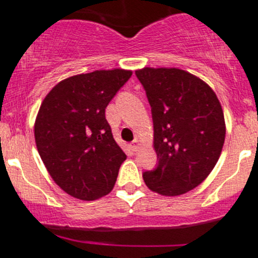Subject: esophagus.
I'll use <instances>...</instances> for the list:
<instances>
[{
  "label": "esophagus",
  "instance_id": "obj_1",
  "mask_svg": "<svg viewBox=\"0 0 258 258\" xmlns=\"http://www.w3.org/2000/svg\"><path fill=\"white\" fill-rule=\"evenodd\" d=\"M138 148H139V141L138 139H134V141L132 142V149H133V151H137Z\"/></svg>",
  "mask_w": 258,
  "mask_h": 258
}]
</instances>
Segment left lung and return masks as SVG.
Masks as SVG:
<instances>
[{"instance_id": "1", "label": "left lung", "mask_w": 258, "mask_h": 258, "mask_svg": "<svg viewBox=\"0 0 258 258\" xmlns=\"http://www.w3.org/2000/svg\"><path fill=\"white\" fill-rule=\"evenodd\" d=\"M152 109L158 164L143 173L152 191L177 196L209 176L222 153L225 122L214 91L178 68L138 70Z\"/></svg>"}]
</instances>
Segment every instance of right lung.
<instances>
[{"label":"right lung","mask_w":258,"mask_h":258,"mask_svg":"<svg viewBox=\"0 0 258 258\" xmlns=\"http://www.w3.org/2000/svg\"><path fill=\"white\" fill-rule=\"evenodd\" d=\"M132 71L77 75L54 86L39 109L35 143L49 175L81 200L107 195L126 159L115 142L105 109Z\"/></svg>","instance_id":"obj_1"}]
</instances>
